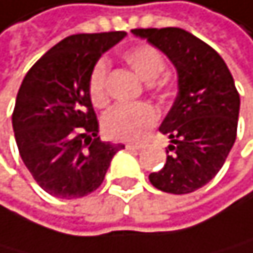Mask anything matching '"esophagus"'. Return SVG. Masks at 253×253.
I'll use <instances>...</instances> for the list:
<instances>
[{
	"mask_svg": "<svg viewBox=\"0 0 253 253\" xmlns=\"http://www.w3.org/2000/svg\"><path fill=\"white\" fill-rule=\"evenodd\" d=\"M126 148H127V149H135V151H140V149L143 148V146H141V145H137V143H127V145H126Z\"/></svg>",
	"mask_w": 253,
	"mask_h": 253,
	"instance_id": "esophagus-1",
	"label": "esophagus"
}]
</instances>
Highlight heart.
I'll return each instance as SVG.
<instances>
[{"instance_id": "heart-1", "label": "heart", "mask_w": 253, "mask_h": 253, "mask_svg": "<svg viewBox=\"0 0 253 253\" xmlns=\"http://www.w3.org/2000/svg\"><path fill=\"white\" fill-rule=\"evenodd\" d=\"M123 59L127 63L141 80L151 84V88L162 92L169 86V80L162 75L165 71V58L149 43H138L123 51ZM107 61L99 59L92 66L88 77V94L96 107H104L108 102L107 92ZM159 113L149 104H120L104 116V132L115 140H141L157 123Z\"/></svg>"}]
</instances>
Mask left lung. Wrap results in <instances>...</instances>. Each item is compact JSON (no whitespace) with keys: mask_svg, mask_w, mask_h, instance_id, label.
I'll return each instance as SVG.
<instances>
[{"mask_svg":"<svg viewBox=\"0 0 253 253\" xmlns=\"http://www.w3.org/2000/svg\"><path fill=\"white\" fill-rule=\"evenodd\" d=\"M165 53L178 72V96L161 130L171 145L164 169L149 174L169 194H190L222 169L236 140L239 94L225 61L208 43L181 28L132 30Z\"/></svg>","mask_w":253,"mask_h":253,"instance_id":"1","label":"left lung"}]
</instances>
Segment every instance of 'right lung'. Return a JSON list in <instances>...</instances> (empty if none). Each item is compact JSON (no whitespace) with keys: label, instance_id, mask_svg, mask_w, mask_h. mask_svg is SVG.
I'll return each mask as SVG.
<instances>
[{"label":"right lung","instance_id":"obj_1","mask_svg":"<svg viewBox=\"0 0 253 253\" xmlns=\"http://www.w3.org/2000/svg\"><path fill=\"white\" fill-rule=\"evenodd\" d=\"M124 38V31L69 36L22 82L12 113L18 153L36 182L53 197L71 200L94 192L124 148L97 137L88 94L92 66Z\"/></svg>","mask_w":253,"mask_h":253}]
</instances>
